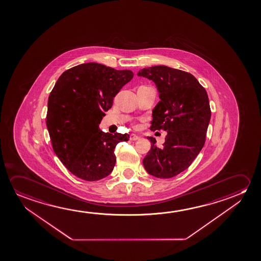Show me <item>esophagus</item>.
<instances>
[{
    "mask_svg": "<svg viewBox=\"0 0 261 261\" xmlns=\"http://www.w3.org/2000/svg\"><path fill=\"white\" fill-rule=\"evenodd\" d=\"M139 139V137H137L136 135H131L130 136V140L131 141H137Z\"/></svg>",
    "mask_w": 261,
    "mask_h": 261,
    "instance_id": "1",
    "label": "esophagus"
}]
</instances>
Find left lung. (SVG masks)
I'll list each match as a JSON object with an SVG mask.
<instances>
[{
	"instance_id": "obj_1",
	"label": "left lung",
	"mask_w": 261,
	"mask_h": 261,
	"mask_svg": "<svg viewBox=\"0 0 261 261\" xmlns=\"http://www.w3.org/2000/svg\"><path fill=\"white\" fill-rule=\"evenodd\" d=\"M156 85L160 101L152 110V131L167 132L162 147L151 141V150L143 165L152 176L168 179L192 165L204 145L211 119V108L205 88L191 74L166 66L139 70Z\"/></svg>"
}]
</instances>
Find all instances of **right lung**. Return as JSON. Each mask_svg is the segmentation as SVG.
<instances>
[{"label":"right lung","instance_id":"obj_1","mask_svg":"<svg viewBox=\"0 0 261 261\" xmlns=\"http://www.w3.org/2000/svg\"><path fill=\"white\" fill-rule=\"evenodd\" d=\"M133 76L131 70L89 62L59 77L48 96L46 124L54 152L75 176L91 181L112 172L116 145L129 135L102 132L99 124Z\"/></svg>","mask_w":261,"mask_h":261}]
</instances>
